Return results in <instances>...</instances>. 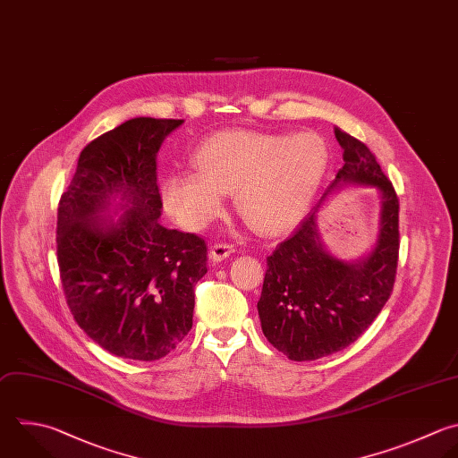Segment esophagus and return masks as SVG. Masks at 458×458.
I'll return each mask as SVG.
<instances>
[{"label":"esophagus","mask_w":458,"mask_h":458,"mask_svg":"<svg viewBox=\"0 0 458 458\" xmlns=\"http://www.w3.org/2000/svg\"><path fill=\"white\" fill-rule=\"evenodd\" d=\"M233 252H234V245H231V243H215L209 250V256H211L213 261H222Z\"/></svg>","instance_id":"1"}]
</instances>
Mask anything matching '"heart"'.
<instances>
[{
    "label": "heart",
    "mask_w": 458,
    "mask_h": 458,
    "mask_svg": "<svg viewBox=\"0 0 458 458\" xmlns=\"http://www.w3.org/2000/svg\"><path fill=\"white\" fill-rule=\"evenodd\" d=\"M193 165L199 172H174L163 182L165 204L184 227H206L224 213L225 193H236L238 211L256 231L279 234L313 204L329 148L315 132L222 131L200 143Z\"/></svg>",
    "instance_id": "b5f03b06"
}]
</instances>
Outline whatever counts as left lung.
I'll return each instance as SVG.
<instances>
[{
	"label": "left lung",
	"mask_w": 458,
	"mask_h": 458,
	"mask_svg": "<svg viewBox=\"0 0 458 458\" xmlns=\"http://www.w3.org/2000/svg\"><path fill=\"white\" fill-rule=\"evenodd\" d=\"M344 166L324 193L345 182L381 193L379 236L372 252L358 261L331 256L318 240V206L297 231L267 258L258 313L267 340L290 360L308 361L351 345L388 301L399 258V199L372 152L335 129Z\"/></svg>",
	"instance_id": "obj_1"
}]
</instances>
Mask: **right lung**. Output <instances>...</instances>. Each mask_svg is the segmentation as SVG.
<instances>
[{
	"instance_id": "add662e5",
	"label": "right lung",
	"mask_w": 458,
	"mask_h": 458,
	"mask_svg": "<svg viewBox=\"0 0 458 458\" xmlns=\"http://www.w3.org/2000/svg\"><path fill=\"white\" fill-rule=\"evenodd\" d=\"M182 120L132 118L81 152L57 209V261L77 324L111 354L154 361L193 326L208 245L159 224L156 154ZM120 196L126 213H101Z\"/></svg>"
}]
</instances>
